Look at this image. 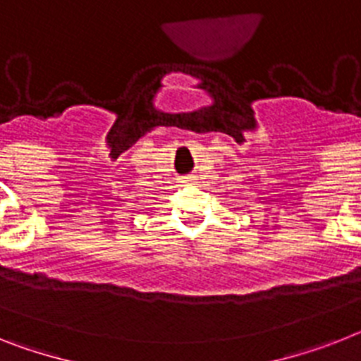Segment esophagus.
<instances>
[{"label": "esophagus", "mask_w": 361, "mask_h": 361, "mask_svg": "<svg viewBox=\"0 0 361 361\" xmlns=\"http://www.w3.org/2000/svg\"><path fill=\"white\" fill-rule=\"evenodd\" d=\"M192 180H195V176H185V178L181 180V183H190Z\"/></svg>", "instance_id": "1"}]
</instances>
